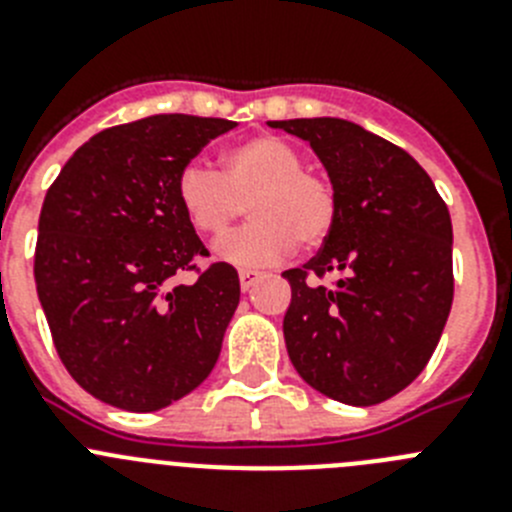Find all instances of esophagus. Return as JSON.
<instances>
[{
	"label": "esophagus",
	"mask_w": 512,
	"mask_h": 512,
	"mask_svg": "<svg viewBox=\"0 0 512 512\" xmlns=\"http://www.w3.org/2000/svg\"><path fill=\"white\" fill-rule=\"evenodd\" d=\"M259 271H253V269H241L238 271V279H241V289L243 292H248V289L253 287V284L259 282Z\"/></svg>",
	"instance_id": "esophagus-1"
}]
</instances>
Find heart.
<instances>
[{
  "label": "heart",
  "mask_w": 512,
  "mask_h": 512,
  "mask_svg": "<svg viewBox=\"0 0 512 512\" xmlns=\"http://www.w3.org/2000/svg\"><path fill=\"white\" fill-rule=\"evenodd\" d=\"M176 200L200 235H223L243 215L251 223L215 243V256L233 266L282 261L295 243L320 246L336 225V189L325 174L302 166L300 148L277 135H253L220 156V174L187 164Z\"/></svg>",
  "instance_id": "b5f03b06"
}]
</instances>
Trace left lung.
<instances>
[{
	"label": "left lung",
	"mask_w": 512,
	"mask_h": 512,
	"mask_svg": "<svg viewBox=\"0 0 512 512\" xmlns=\"http://www.w3.org/2000/svg\"><path fill=\"white\" fill-rule=\"evenodd\" d=\"M310 143L336 189L315 259L284 271V341L312 390L356 408L405 390L436 351L454 300L449 207L408 151L341 117L269 120ZM344 277L333 288L307 273Z\"/></svg>",
	"instance_id": "1"
}]
</instances>
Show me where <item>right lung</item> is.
<instances>
[{"label":"right lung","mask_w":512,"mask_h":512,"mask_svg":"<svg viewBox=\"0 0 512 512\" xmlns=\"http://www.w3.org/2000/svg\"><path fill=\"white\" fill-rule=\"evenodd\" d=\"M233 120L151 115L89 138L40 210L35 284L71 377L97 400L153 413L200 387L241 300L238 271L205 256L176 179Z\"/></svg>","instance_id":"obj_1"}]
</instances>
